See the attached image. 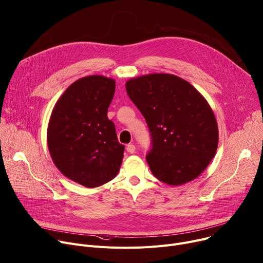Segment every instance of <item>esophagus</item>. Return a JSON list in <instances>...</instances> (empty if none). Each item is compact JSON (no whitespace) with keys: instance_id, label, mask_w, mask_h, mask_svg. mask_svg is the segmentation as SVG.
<instances>
[{"instance_id":"34e87169","label":"esophagus","mask_w":263,"mask_h":263,"mask_svg":"<svg viewBox=\"0 0 263 263\" xmlns=\"http://www.w3.org/2000/svg\"><path fill=\"white\" fill-rule=\"evenodd\" d=\"M127 151L129 152V153H134L135 152V146L133 145V144H129V145H127Z\"/></svg>"}]
</instances>
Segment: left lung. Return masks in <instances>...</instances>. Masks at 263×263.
I'll list each match as a JSON object with an SVG mask.
<instances>
[{
	"mask_svg": "<svg viewBox=\"0 0 263 263\" xmlns=\"http://www.w3.org/2000/svg\"><path fill=\"white\" fill-rule=\"evenodd\" d=\"M126 90L149 128L146 160L153 176L173 186L199 177L215 156L219 139L214 112L204 97L170 74L130 79Z\"/></svg>",
	"mask_w": 263,
	"mask_h": 263,
	"instance_id": "left-lung-1",
	"label": "left lung"
}]
</instances>
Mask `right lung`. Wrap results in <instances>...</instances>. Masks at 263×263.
<instances>
[{"label":"right lung","instance_id":"obj_1","mask_svg":"<svg viewBox=\"0 0 263 263\" xmlns=\"http://www.w3.org/2000/svg\"><path fill=\"white\" fill-rule=\"evenodd\" d=\"M114 92L111 78H81L65 90L48 122L52 161L66 178L89 188L115 178L124 157L125 146L108 118Z\"/></svg>","mask_w":263,"mask_h":263}]
</instances>
